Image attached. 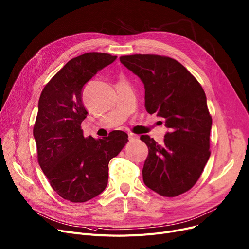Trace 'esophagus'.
I'll list each match as a JSON object with an SVG mask.
<instances>
[{"instance_id": "esophagus-1", "label": "esophagus", "mask_w": 249, "mask_h": 249, "mask_svg": "<svg viewBox=\"0 0 249 249\" xmlns=\"http://www.w3.org/2000/svg\"><path fill=\"white\" fill-rule=\"evenodd\" d=\"M138 138H139V137L136 136V135H134V134H131V133H130V134L128 135V139H129L130 142H133V141H135V140H138Z\"/></svg>"}]
</instances>
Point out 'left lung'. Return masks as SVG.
Listing matches in <instances>:
<instances>
[{
    "mask_svg": "<svg viewBox=\"0 0 249 249\" xmlns=\"http://www.w3.org/2000/svg\"><path fill=\"white\" fill-rule=\"evenodd\" d=\"M145 88V108L165 120L168 132L158 144L148 135L140 139L148 147L142 174L145 185L165 197L191 189L209 159L212 118L204 90L176 60L158 55L120 57Z\"/></svg>",
    "mask_w": 249,
    "mask_h": 249,
    "instance_id": "1",
    "label": "left lung"
}]
</instances>
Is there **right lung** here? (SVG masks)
Masks as SVG:
<instances>
[{
	"instance_id": "obj_1",
	"label": "right lung",
	"mask_w": 249,
	"mask_h": 249,
	"mask_svg": "<svg viewBox=\"0 0 249 249\" xmlns=\"http://www.w3.org/2000/svg\"><path fill=\"white\" fill-rule=\"evenodd\" d=\"M116 58L97 52L73 58L49 81L39 99L33 130L38 161L52 188L71 202H86L104 191L109 162L128 141L120 130L95 139L85 138L81 129L88 114L82 89Z\"/></svg>"
}]
</instances>
